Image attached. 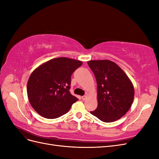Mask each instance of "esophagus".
<instances>
[{
  "mask_svg": "<svg viewBox=\"0 0 159 159\" xmlns=\"http://www.w3.org/2000/svg\"><path fill=\"white\" fill-rule=\"evenodd\" d=\"M87 99H88V96L87 95H84V96H82V97H81V99L84 100V101L86 100Z\"/></svg>",
  "mask_w": 159,
  "mask_h": 159,
  "instance_id": "34e87169",
  "label": "esophagus"
}]
</instances>
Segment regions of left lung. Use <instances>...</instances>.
I'll return each instance as SVG.
<instances>
[{
    "label": "left lung",
    "instance_id": "obj_1",
    "mask_svg": "<svg viewBox=\"0 0 159 159\" xmlns=\"http://www.w3.org/2000/svg\"><path fill=\"white\" fill-rule=\"evenodd\" d=\"M88 64L98 85V107L90 113L106 123L121 119L133 102L134 90L131 81L112 61L90 60Z\"/></svg>",
    "mask_w": 159,
    "mask_h": 159
}]
</instances>
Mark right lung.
Returning a JSON list of instances; mask_svg holds the SVG:
<instances>
[{"mask_svg": "<svg viewBox=\"0 0 159 159\" xmlns=\"http://www.w3.org/2000/svg\"><path fill=\"white\" fill-rule=\"evenodd\" d=\"M82 61L56 57L32 71L27 83V94L33 109L43 117L56 119L69 111L78 99L70 92L71 75Z\"/></svg>", "mask_w": 159, "mask_h": 159, "instance_id": "add662e5", "label": "right lung"}]
</instances>
